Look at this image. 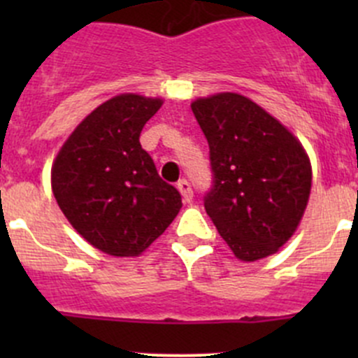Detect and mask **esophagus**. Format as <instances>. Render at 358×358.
<instances>
[{"label":"esophagus","mask_w":358,"mask_h":358,"mask_svg":"<svg viewBox=\"0 0 358 358\" xmlns=\"http://www.w3.org/2000/svg\"><path fill=\"white\" fill-rule=\"evenodd\" d=\"M176 189H178V192L182 194L183 201H185V202L192 201V197H194L192 187H190V183L187 182V180H180V182L176 183Z\"/></svg>","instance_id":"1"}]
</instances>
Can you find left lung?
Listing matches in <instances>:
<instances>
[{
  "instance_id": "obj_1",
  "label": "left lung",
  "mask_w": 358,
  "mask_h": 358,
  "mask_svg": "<svg viewBox=\"0 0 358 358\" xmlns=\"http://www.w3.org/2000/svg\"><path fill=\"white\" fill-rule=\"evenodd\" d=\"M209 143L215 185L204 208L241 262L275 255L298 229L312 190V164L298 138L239 93L190 103Z\"/></svg>"
}]
</instances>
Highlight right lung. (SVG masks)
I'll return each mask as SVG.
<instances>
[{
  "instance_id": "right-lung-1",
  "label": "right lung",
  "mask_w": 358,
  "mask_h": 358,
  "mask_svg": "<svg viewBox=\"0 0 358 358\" xmlns=\"http://www.w3.org/2000/svg\"><path fill=\"white\" fill-rule=\"evenodd\" d=\"M162 99L121 93L90 112L52 164V190L76 232L99 251L140 256L182 208L140 145L145 122Z\"/></svg>"
}]
</instances>
